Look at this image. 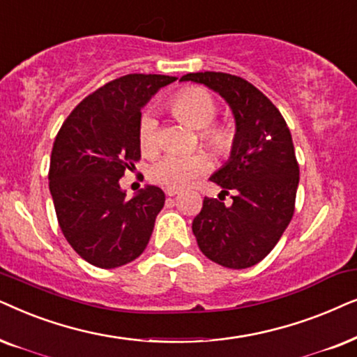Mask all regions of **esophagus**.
Segmentation results:
<instances>
[{
	"mask_svg": "<svg viewBox=\"0 0 357 357\" xmlns=\"http://www.w3.org/2000/svg\"><path fill=\"white\" fill-rule=\"evenodd\" d=\"M165 192H166V196H168V197H174L176 194H179L178 189H165Z\"/></svg>",
	"mask_w": 357,
	"mask_h": 357,
	"instance_id": "obj_1",
	"label": "esophagus"
}]
</instances>
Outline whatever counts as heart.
<instances>
[{
	"label": "heart",
	"instance_id": "1",
	"mask_svg": "<svg viewBox=\"0 0 357 357\" xmlns=\"http://www.w3.org/2000/svg\"><path fill=\"white\" fill-rule=\"evenodd\" d=\"M176 116L192 126L203 129L201 137L208 146L217 151H228L234 144V132L227 126H212L217 116V102L204 88H188L178 93L171 101ZM140 146L145 153H153L158 146V121L151 112L144 114L139 127ZM211 168V160L201 153H166L150 168L151 181L168 189L186 188Z\"/></svg>",
	"mask_w": 357,
	"mask_h": 357
}]
</instances>
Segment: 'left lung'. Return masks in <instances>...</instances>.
I'll list each match as a JSON object with an SVG mask.
<instances>
[{
  "mask_svg": "<svg viewBox=\"0 0 357 357\" xmlns=\"http://www.w3.org/2000/svg\"><path fill=\"white\" fill-rule=\"evenodd\" d=\"M192 82L220 94L235 117L230 158L211 176L227 194L204 199L192 222L199 248L213 263L230 269L251 268L271 253L294 215L298 165L291 130L278 107L240 76L204 71L188 73Z\"/></svg>",
  "mask_w": 357,
  "mask_h": 357,
  "instance_id": "1",
  "label": "left lung"
}]
</instances>
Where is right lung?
I'll return each instance as SVG.
<instances>
[{
	"instance_id": "1",
	"label": "right lung",
	"mask_w": 357,
	"mask_h": 357,
	"mask_svg": "<svg viewBox=\"0 0 357 357\" xmlns=\"http://www.w3.org/2000/svg\"><path fill=\"white\" fill-rule=\"evenodd\" d=\"M174 76L132 73L96 89L55 137L49 188L65 238L89 264L123 266L144 253L165 206L156 186L126 199L119 179L140 160L142 107Z\"/></svg>"
}]
</instances>
